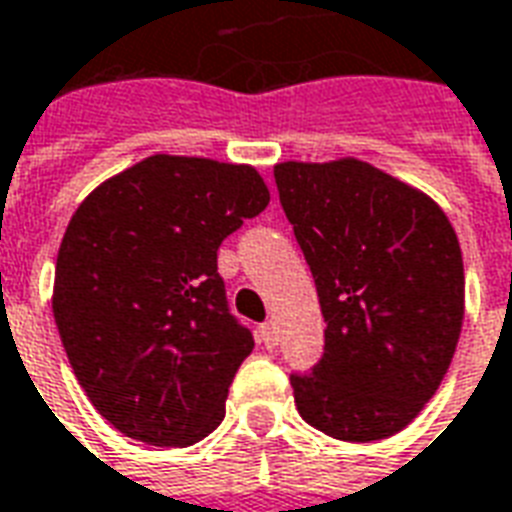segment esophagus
<instances>
[{"instance_id": "34e87169", "label": "esophagus", "mask_w": 512, "mask_h": 512, "mask_svg": "<svg viewBox=\"0 0 512 512\" xmlns=\"http://www.w3.org/2000/svg\"><path fill=\"white\" fill-rule=\"evenodd\" d=\"M259 341L272 349V346H278V324L275 322H264L259 327Z\"/></svg>"}]
</instances>
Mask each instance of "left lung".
I'll return each instance as SVG.
<instances>
[{
	"label": "left lung",
	"instance_id": "8db88e82",
	"mask_svg": "<svg viewBox=\"0 0 512 512\" xmlns=\"http://www.w3.org/2000/svg\"><path fill=\"white\" fill-rule=\"evenodd\" d=\"M275 185L322 305L324 354L292 374L302 420L376 442L420 414L464 322V261L439 204L363 160L278 163Z\"/></svg>",
	"mask_w": 512,
	"mask_h": 512
}]
</instances>
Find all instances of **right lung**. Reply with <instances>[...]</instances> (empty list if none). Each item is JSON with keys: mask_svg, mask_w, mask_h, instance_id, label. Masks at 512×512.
<instances>
[{"mask_svg": "<svg viewBox=\"0 0 512 512\" xmlns=\"http://www.w3.org/2000/svg\"><path fill=\"white\" fill-rule=\"evenodd\" d=\"M270 204L253 166L152 155L81 201L54 319L92 406L130 439L188 447L226 414L253 335L229 311L218 248Z\"/></svg>", "mask_w": 512, "mask_h": 512, "instance_id": "obj_1", "label": "right lung"}]
</instances>
